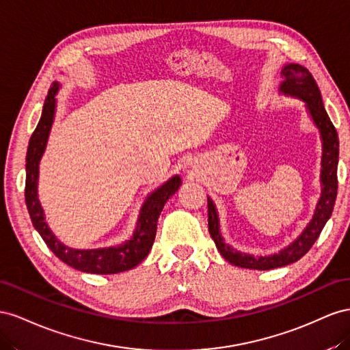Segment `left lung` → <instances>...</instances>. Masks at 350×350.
<instances>
[{
  "mask_svg": "<svg viewBox=\"0 0 350 350\" xmlns=\"http://www.w3.org/2000/svg\"><path fill=\"white\" fill-rule=\"evenodd\" d=\"M282 76L284 82L280 86V91L286 95H292L296 98H301L306 103L314 123L319 129V133L323 137V170H321V183H323V193L319 198V202L317 205L315 214L312 221L308 224L304 233L299 236L296 241L287 246L283 251H280L271 256H254L246 255L242 252L234 251L233 247L224 243L221 234H219L218 228V215L215 211V206L211 199L208 198V230L211 234L215 246L227 259L228 262L242 267V268H252V269H273L278 267H284L292 262H296L301 259L309 249L312 247L315 241L318 239L319 233L324 228L327 219L330 218L336 196H337V163H338V137L336 127L333 126L330 117H328L324 104L321 92H319L318 85L309 70L304 66L299 64H287L282 70Z\"/></svg>",
  "mask_w": 350,
  "mask_h": 350,
  "instance_id": "obj_1",
  "label": "left lung"
}]
</instances>
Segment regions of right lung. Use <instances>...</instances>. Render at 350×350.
<instances>
[{"instance_id":"right-lung-1","label":"right lung","mask_w":350,"mask_h":350,"mask_svg":"<svg viewBox=\"0 0 350 350\" xmlns=\"http://www.w3.org/2000/svg\"><path fill=\"white\" fill-rule=\"evenodd\" d=\"M58 82H54L51 88H49L41 120H39L27 146L25 198L29 215H31L33 227L41 234L46 246L64 264L79 269V271L91 274H116L127 271V269L136 267L148 256L149 249L152 247L157 234L158 217L161 214L168 198L177 192L178 186L182 183L180 177H172L165 185H163L154 193L148 196L146 202L142 206L141 217H139L137 221V228L132 241L126 242L124 245L81 251V249H72L64 246L62 242L57 241V237L49 230L45 223L42 206L38 201V174L39 161H41V157L45 151L48 135L49 131H51V124L54 120L55 94L58 91Z\"/></svg>"}]
</instances>
